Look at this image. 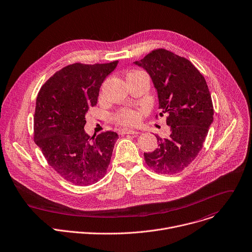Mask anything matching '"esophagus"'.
<instances>
[{
  "label": "esophagus",
  "instance_id": "1",
  "mask_svg": "<svg viewBox=\"0 0 252 252\" xmlns=\"http://www.w3.org/2000/svg\"><path fill=\"white\" fill-rule=\"evenodd\" d=\"M122 134H138L139 131L134 130V129H130V128H123L121 130Z\"/></svg>",
  "mask_w": 252,
  "mask_h": 252
}]
</instances>
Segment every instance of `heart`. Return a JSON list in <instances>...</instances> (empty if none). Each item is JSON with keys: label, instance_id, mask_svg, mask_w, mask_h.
Masks as SVG:
<instances>
[{"label": "heart", "instance_id": "b5f03b06", "mask_svg": "<svg viewBox=\"0 0 252 252\" xmlns=\"http://www.w3.org/2000/svg\"><path fill=\"white\" fill-rule=\"evenodd\" d=\"M134 73H140V72L139 71L131 72V73H128L127 76ZM140 119H141V113L139 111L127 110V109H124L120 111L115 117V121L123 126H135L136 124L139 123Z\"/></svg>", "mask_w": 252, "mask_h": 252}]
</instances>
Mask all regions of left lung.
Returning a JSON list of instances; mask_svg holds the SVG:
<instances>
[{"mask_svg":"<svg viewBox=\"0 0 252 252\" xmlns=\"http://www.w3.org/2000/svg\"><path fill=\"white\" fill-rule=\"evenodd\" d=\"M151 78L159 109L167 114L170 135L156 134L158 148L144 152L148 167L157 173L181 172L197 157L214 121L212 97L204 76L186 58L156 49L133 62Z\"/></svg>","mask_w":252,"mask_h":252,"instance_id":"left-lung-1","label":"left lung"}]
</instances>
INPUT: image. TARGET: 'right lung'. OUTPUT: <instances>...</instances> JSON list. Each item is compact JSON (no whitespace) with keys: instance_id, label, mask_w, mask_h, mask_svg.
I'll use <instances>...</instances> for the list:
<instances>
[{"instance_id":"right-lung-1","label":"right lung","mask_w":252,"mask_h":252,"mask_svg":"<svg viewBox=\"0 0 252 252\" xmlns=\"http://www.w3.org/2000/svg\"><path fill=\"white\" fill-rule=\"evenodd\" d=\"M118 63L68 65L38 92L34 142L53 170L75 185L98 182L110 164L118 133L106 131L90 137L84 126L86 114L97 104L102 83Z\"/></svg>"}]
</instances>
